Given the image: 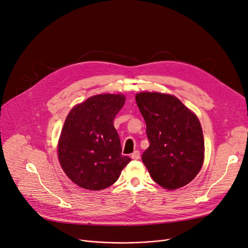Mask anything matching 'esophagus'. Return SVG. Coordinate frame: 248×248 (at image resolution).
<instances>
[{"label": "esophagus", "mask_w": 248, "mask_h": 248, "mask_svg": "<svg viewBox=\"0 0 248 248\" xmlns=\"http://www.w3.org/2000/svg\"><path fill=\"white\" fill-rule=\"evenodd\" d=\"M140 153L139 150H137V151H134L131 154V158L132 159H140Z\"/></svg>", "instance_id": "1"}]
</instances>
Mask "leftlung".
<instances>
[{"mask_svg": "<svg viewBox=\"0 0 248 248\" xmlns=\"http://www.w3.org/2000/svg\"><path fill=\"white\" fill-rule=\"evenodd\" d=\"M136 100L150 142L141 155L150 175L166 189L187 185L204 162V136L199 119L175 96L142 92Z\"/></svg>", "mask_w": 248, "mask_h": 248, "instance_id": "1", "label": "left lung"}]
</instances>
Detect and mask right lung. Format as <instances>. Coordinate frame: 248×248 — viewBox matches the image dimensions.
<instances>
[{
    "label": "right lung",
    "instance_id": "1",
    "mask_svg": "<svg viewBox=\"0 0 248 248\" xmlns=\"http://www.w3.org/2000/svg\"><path fill=\"white\" fill-rule=\"evenodd\" d=\"M124 102L123 95H95L73 108L65 120L58 146L59 160L65 174L82 188H107L131 160L122 155L114 127Z\"/></svg>",
    "mask_w": 248,
    "mask_h": 248
}]
</instances>
